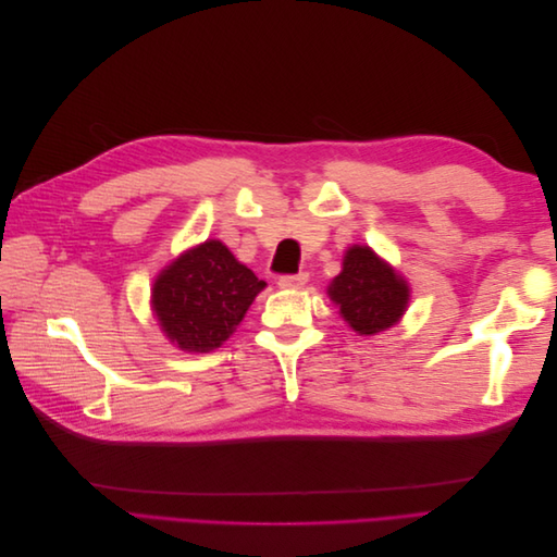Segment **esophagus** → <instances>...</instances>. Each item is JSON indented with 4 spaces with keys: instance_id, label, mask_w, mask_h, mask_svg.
Wrapping results in <instances>:
<instances>
[{
    "instance_id": "34e87169",
    "label": "esophagus",
    "mask_w": 557,
    "mask_h": 557,
    "mask_svg": "<svg viewBox=\"0 0 557 557\" xmlns=\"http://www.w3.org/2000/svg\"><path fill=\"white\" fill-rule=\"evenodd\" d=\"M307 281H309V274H307V272L288 274V276H281V278H278V288H283V290H297V288H305Z\"/></svg>"
}]
</instances>
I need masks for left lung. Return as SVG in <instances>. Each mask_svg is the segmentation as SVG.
Instances as JSON below:
<instances>
[{"label":"left lung","instance_id":"8db88e82","mask_svg":"<svg viewBox=\"0 0 557 557\" xmlns=\"http://www.w3.org/2000/svg\"><path fill=\"white\" fill-rule=\"evenodd\" d=\"M327 295L346 323L364 336L393 327L409 307V283L369 246L346 250L342 274Z\"/></svg>","mask_w":557,"mask_h":557}]
</instances>
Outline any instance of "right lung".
<instances>
[{"mask_svg":"<svg viewBox=\"0 0 557 557\" xmlns=\"http://www.w3.org/2000/svg\"><path fill=\"white\" fill-rule=\"evenodd\" d=\"M221 242L185 250L153 283V311L166 339L188 352H209L237 330L264 288Z\"/></svg>","mask_w":557,"mask_h":557,"instance_id":"1","label":"right lung"}]
</instances>
